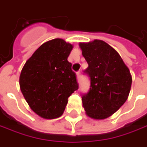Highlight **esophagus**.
Returning <instances> with one entry per match:
<instances>
[{"instance_id": "obj_1", "label": "esophagus", "mask_w": 147, "mask_h": 147, "mask_svg": "<svg viewBox=\"0 0 147 147\" xmlns=\"http://www.w3.org/2000/svg\"><path fill=\"white\" fill-rule=\"evenodd\" d=\"M76 75H77V79H78V81L79 82V81H80V79H81V73H80V72H78Z\"/></svg>"}]
</instances>
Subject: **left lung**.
I'll use <instances>...</instances> for the list:
<instances>
[{
    "mask_svg": "<svg viewBox=\"0 0 147 147\" xmlns=\"http://www.w3.org/2000/svg\"><path fill=\"white\" fill-rule=\"evenodd\" d=\"M88 64L84 71L91 81L90 89L82 95V106L88 117L105 119L127 100L132 85L130 71L119 54L101 40L79 43Z\"/></svg>",
    "mask_w": 147,
    "mask_h": 147,
    "instance_id": "obj_1",
    "label": "left lung"
}]
</instances>
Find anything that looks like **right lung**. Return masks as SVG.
<instances>
[{
    "mask_svg": "<svg viewBox=\"0 0 147 147\" xmlns=\"http://www.w3.org/2000/svg\"><path fill=\"white\" fill-rule=\"evenodd\" d=\"M73 45L55 38L43 43L26 61L20 77V90L33 112L47 119L64 113L68 98L78 89L68 57Z\"/></svg>",
    "mask_w": 147,
    "mask_h": 147,
    "instance_id": "right-lung-1",
    "label": "right lung"
}]
</instances>
